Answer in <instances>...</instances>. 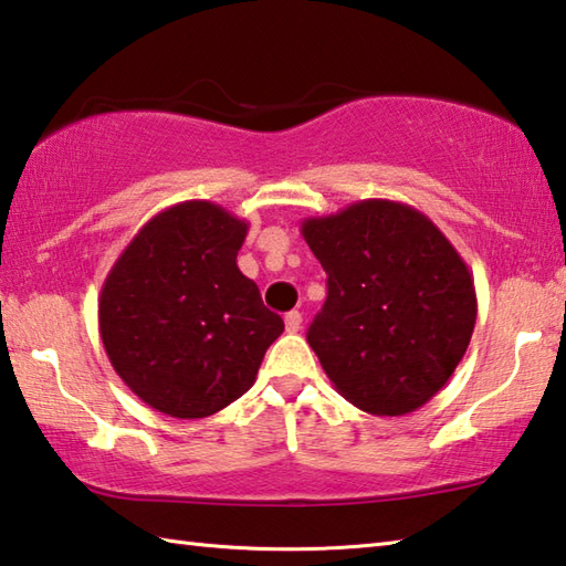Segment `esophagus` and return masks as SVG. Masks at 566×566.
<instances>
[{"instance_id": "34e87169", "label": "esophagus", "mask_w": 566, "mask_h": 566, "mask_svg": "<svg viewBox=\"0 0 566 566\" xmlns=\"http://www.w3.org/2000/svg\"><path fill=\"white\" fill-rule=\"evenodd\" d=\"M301 323H303V315L298 311L285 313V331H289V333H298Z\"/></svg>"}]
</instances>
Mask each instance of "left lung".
<instances>
[{
    "instance_id": "obj_1",
    "label": "left lung",
    "mask_w": 566,
    "mask_h": 566,
    "mask_svg": "<svg viewBox=\"0 0 566 566\" xmlns=\"http://www.w3.org/2000/svg\"><path fill=\"white\" fill-rule=\"evenodd\" d=\"M301 233L328 273L308 343L335 390L380 418L422 408L472 338L468 263L428 216L388 198L305 218Z\"/></svg>"
}]
</instances>
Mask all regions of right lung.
<instances>
[{
    "label": "right lung",
    "instance_id": "1",
    "mask_svg": "<svg viewBox=\"0 0 566 566\" xmlns=\"http://www.w3.org/2000/svg\"><path fill=\"white\" fill-rule=\"evenodd\" d=\"M248 223L211 201L156 213L116 258L98 295L104 350L128 390L178 420L208 418L255 382L283 333L238 271Z\"/></svg>",
    "mask_w": 566,
    "mask_h": 566
}]
</instances>
